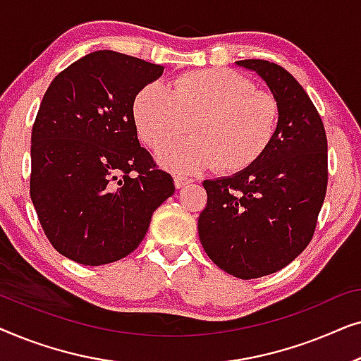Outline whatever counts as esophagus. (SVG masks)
<instances>
[{
	"label": "esophagus",
	"instance_id": "esophagus-1",
	"mask_svg": "<svg viewBox=\"0 0 361 361\" xmlns=\"http://www.w3.org/2000/svg\"><path fill=\"white\" fill-rule=\"evenodd\" d=\"M190 179H187V177H182V176H176L174 177V184H176V189H182V187L189 185L190 184Z\"/></svg>",
	"mask_w": 361,
	"mask_h": 361
}]
</instances>
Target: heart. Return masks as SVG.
<instances>
[{
  "instance_id": "obj_1",
  "label": "heart",
  "mask_w": 361,
  "mask_h": 361,
  "mask_svg": "<svg viewBox=\"0 0 361 361\" xmlns=\"http://www.w3.org/2000/svg\"><path fill=\"white\" fill-rule=\"evenodd\" d=\"M140 140L161 149L185 131L190 140L166 147L157 161L166 169L194 174L215 166L224 174L248 169L268 151L279 123L273 93L228 68H202L172 82H151L136 93L131 106Z\"/></svg>"
}]
</instances>
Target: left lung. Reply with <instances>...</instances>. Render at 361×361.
Returning <instances> with one entry per match:
<instances>
[{
    "label": "left lung",
    "instance_id": "obj_1",
    "mask_svg": "<svg viewBox=\"0 0 361 361\" xmlns=\"http://www.w3.org/2000/svg\"><path fill=\"white\" fill-rule=\"evenodd\" d=\"M279 103L268 151L230 177L204 180L199 236L209 258L240 279L283 269L312 240L327 192V136L317 108L278 63L246 59Z\"/></svg>",
    "mask_w": 361,
    "mask_h": 361
}]
</instances>
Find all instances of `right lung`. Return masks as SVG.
<instances>
[{
  "label": "right lung",
  "instance_id": "right-lung-1",
  "mask_svg": "<svg viewBox=\"0 0 361 361\" xmlns=\"http://www.w3.org/2000/svg\"><path fill=\"white\" fill-rule=\"evenodd\" d=\"M164 67L115 51L78 59L54 78L31 136V200L47 240L75 263L133 253L174 179L137 141L133 100Z\"/></svg>",
  "mask_w": 361,
  "mask_h": 361
}]
</instances>
